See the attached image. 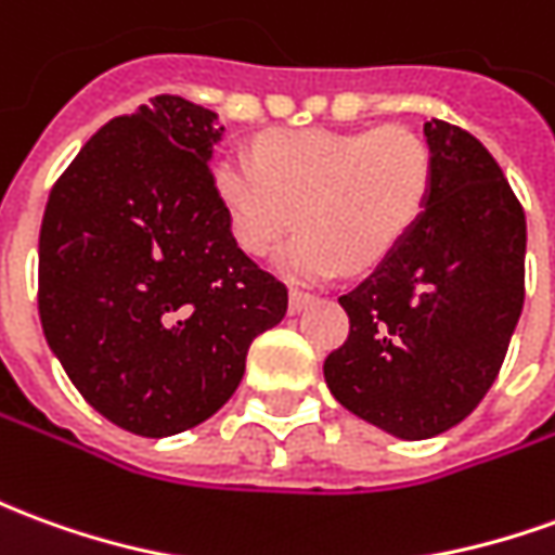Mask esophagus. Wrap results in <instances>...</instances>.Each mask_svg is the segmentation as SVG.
Returning <instances> with one entry per match:
<instances>
[{"mask_svg": "<svg viewBox=\"0 0 555 555\" xmlns=\"http://www.w3.org/2000/svg\"><path fill=\"white\" fill-rule=\"evenodd\" d=\"M309 300H312V297H309L306 291L291 288V294H288V312H291V315H297V312H304L306 306H309Z\"/></svg>", "mask_w": 555, "mask_h": 555, "instance_id": "34e87169", "label": "esophagus"}]
</instances>
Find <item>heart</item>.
<instances>
[{
	"label": "heart",
	"mask_w": 555,
	"mask_h": 555,
	"mask_svg": "<svg viewBox=\"0 0 555 555\" xmlns=\"http://www.w3.org/2000/svg\"><path fill=\"white\" fill-rule=\"evenodd\" d=\"M433 156L414 131H276L216 162V189L231 234L251 258H267L297 228L282 255L291 279L318 282L343 267L382 264L412 234L429 201Z\"/></svg>",
	"instance_id": "obj_1"
}]
</instances>
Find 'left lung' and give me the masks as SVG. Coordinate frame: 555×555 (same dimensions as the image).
Masks as SVG:
<instances>
[{
	"instance_id": "8db88e82",
	"label": "left lung",
	"mask_w": 555,
	"mask_h": 555,
	"mask_svg": "<svg viewBox=\"0 0 555 555\" xmlns=\"http://www.w3.org/2000/svg\"><path fill=\"white\" fill-rule=\"evenodd\" d=\"M429 201L412 234L339 297L348 339L324 360L339 405L405 441L478 409L526 297V212L487 146L429 119Z\"/></svg>"
}]
</instances>
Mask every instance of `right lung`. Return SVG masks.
I'll return each mask as SVG.
<instances>
[{
    "label": "right lung",
    "instance_id": "add662e5",
    "mask_svg": "<svg viewBox=\"0 0 555 555\" xmlns=\"http://www.w3.org/2000/svg\"><path fill=\"white\" fill-rule=\"evenodd\" d=\"M219 116L156 95L95 131L48 197L38 315L80 397L162 439L237 390L288 288L240 249L210 158Z\"/></svg>",
    "mask_w": 555,
    "mask_h": 555
}]
</instances>
